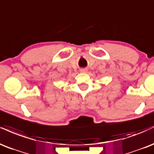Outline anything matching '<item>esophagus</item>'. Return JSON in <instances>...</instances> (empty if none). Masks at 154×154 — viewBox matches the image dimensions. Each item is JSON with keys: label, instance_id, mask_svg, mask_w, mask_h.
I'll list each match as a JSON object with an SVG mask.
<instances>
[{"label": "esophagus", "instance_id": "34e87169", "mask_svg": "<svg viewBox=\"0 0 154 154\" xmlns=\"http://www.w3.org/2000/svg\"><path fill=\"white\" fill-rule=\"evenodd\" d=\"M87 70H88L87 68H81V69H80V72H81V73H86V72H87Z\"/></svg>", "mask_w": 154, "mask_h": 154}]
</instances>
